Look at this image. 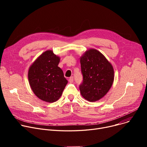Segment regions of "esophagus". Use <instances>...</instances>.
<instances>
[{"label": "esophagus", "mask_w": 147, "mask_h": 147, "mask_svg": "<svg viewBox=\"0 0 147 147\" xmlns=\"http://www.w3.org/2000/svg\"><path fill=\"white\" fill-rule=\"evenodd\" d=\"M68 81H69V83H73V81H74L73 77H70V78H69V79H68Z\"/></svg>", "instance_id": "obj_1"}]
</instances>
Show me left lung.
Wrapping results in <instances>:
<instances>
[{
    "label": "left lung",
    "mask_w": 147,
    "mask_h": 147,
    "mask_svg": "<svg viewBox=\"0 0 147 147\" xmlns=\"http://www.w3.org/2000/svg\"><path fill=\"white\" fill-rule=\"evenodd\" d=\"M83 81L79 89L82 96L90 102L102 98L111 88L114 80L111 64L98 51L90 49L80 58Z\"/></svg>",
    "instance_id": "left-lung-1"
}]
</instances>
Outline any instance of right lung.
Instances as JSON below:
<instances>
[{"label":"right lung","mask_w":147,"mask_h":147,"mask_svg":"<svg viewBox=\"0 0 147 147\" xmlns=\"http://www.w3.org/2000/svg\"><path fill=\"white\" fill-rule=\"evenodd\" d=\"M59 57L52 51L43 52L30 66L28 78L31 88L40 99L53 102L60 98L68 83L58 66Z\"/></svg>","instance_id":"add662e5"}]
</instances>
